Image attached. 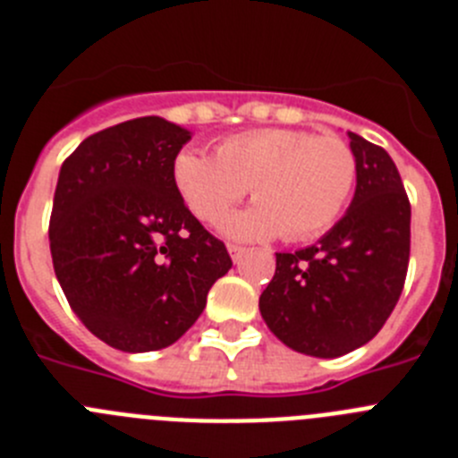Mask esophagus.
<instances>
[{"mask_svg": "<svg viewBox=\"0 0 458 458\" xmlns=\"http://www.w3.org/2000/svg\"><path fill=\"white\" fill-rule=\"evenodd\" d=\"M226 250H229V254H232V259L233 261H241V257H242V252H245V248H241V245H236V242H229V245H226Z\"/></svg>", "mask_w": 458, "mask_h": 458, "instance_id": "obj_1", "label": "esophagus"}]
</instances>
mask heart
Listing matches in <instances>:
<instances>
[{"label": "heart", "instance_id": "b5f03b06", "mask_svg": "<svg viewBox=\"0 0 458 458\" xmlns=\"http://www.w3.org/2000/svg\"><path fill=\"white\" fill-rule=\"evenodd\" d=\"M216 155L181 151L174 183L185 206L208 225L225 220L252 188L257 204L225 226L242 241L321 236L342 217L358 179L355 153L337 135L257 128L222 140Z\"/></svg>", "mask_w": 458, "mask_h": 458}]
</instances>
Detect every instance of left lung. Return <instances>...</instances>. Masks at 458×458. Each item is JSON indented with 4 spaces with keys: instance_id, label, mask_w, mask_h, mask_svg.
Segmentation results:
<instances>
[{
    "instance_id": "left-lung-1",
    "label": "left lung",
    "mask_w": 458,
    "mask_h": 458,
    "mask_svg": "<svg viewBox=\"0 0 458 458\" xmlns=\"http://www.w3.org/2000/svg\"><path fill=\"white\" fill-rule=\"evenodd\" d=\"M358 185L346 216L317 242L279 252L259 298L270 333L289 349L339 358L374 339L403 291L411 201L386 148L349 132Z\"/></svg>"
}]
</instances>
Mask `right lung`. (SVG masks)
<instances>
[{"label":"right lung","instance_id":"obj_1","mask_svg":"<svg viewBox=\"0 0 458 458\" xmlns=\"http://www.w3.org/2000/svg\"><path fill=\"white\" fill-rule=\"evenodd\" d=\"M190 140L160 116L87 137L64 160L50 216L59 284L80 321L125 353L160 351L199 318L232 257L190 213L174 160Z\"/></svg>","mask_w":458,"mask_h":458}]
</instances>
